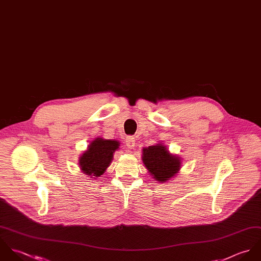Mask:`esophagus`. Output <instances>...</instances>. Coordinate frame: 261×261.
Here are the masks:
<instances>
[{
	"label": "esophagus",
	"instance_id": "34e87169",
	"mask_svg": "<svg viewBox=\"0 0 261 261\" xmlns=\"http://www.w3.org/2000/svg\"><path fill=\"white\" fill-rule=\"evenodd\" d=\"M126 146L128 149H132L135 146V138L132 136H128L126 138Z\"/></svg>",
	"mask_w": 261,
	"mask_h": 261
}]
</instances>
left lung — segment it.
<instances>
[{
    "label": "left lung",
    "instance_id": "left-lung-1",
    "mask_svg": "<svg viewBox=\"0 0 261 261\" xmlns=\"http://www.w3.org/2000/svg\"><path fill=\"white\" fill-rule=\"evenodd\" d=\"M142 160L146 168L158 181H166L177 173L180 160L168 152L161 143L143 149Z\"/></svg>",
    "mask_w": 261,
    "mask_h": 261
}]
</instances>
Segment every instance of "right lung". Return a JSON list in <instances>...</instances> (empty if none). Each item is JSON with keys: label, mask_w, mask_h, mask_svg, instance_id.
<instances>
[{"label": "right lung", "mask_w": 261, "mask_h": 261, "mask_svg": "<svg viewBox=\"0 0 261 261\" xmlns=\"http://www.w3.org/2000/svg\"><path fill=\"white\" fill-rule=\"evenodd\" d=\"M119 146V142L116 140L97 138L91 142L88 150L81 156V169L91 177L102 175L112 161L113 153Z\"/></svg>", "instance_id": "add662e5"}]
</instances>
